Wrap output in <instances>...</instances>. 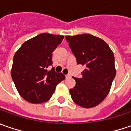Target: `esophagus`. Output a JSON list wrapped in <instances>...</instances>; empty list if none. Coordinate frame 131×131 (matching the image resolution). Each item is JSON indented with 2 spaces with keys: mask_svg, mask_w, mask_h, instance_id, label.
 Returning <instances> with one entry per match:
<instances>
[{
  "mask_svg": "<svg viewBox=\"0 0 131 131\" xmlns=\"http://www.w3.org/2000/svg\"><path fill=\"white\" fill-rule=\"evenodd\" d=\"M65 77H66V78H70L71 76H70V74H66Z\"/></svg>",
  "mask_w": 131,
  "mask_h": 131,
  "instance_id": "obj_1",
  "label": "esophagus"
}]
</instances>
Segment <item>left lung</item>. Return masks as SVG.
I'll return each instance as SVG.
<instances>
[{
  "label": "left lung",
  "mask_w": 131,
  "mask_h": 131,
  "mask_svg": "<svg viewBox=\"0 0 131 131\" xmlns=\"http://www.w3.org/2000/svg\"><path fill=\"white\" fill-rule=\"evenodd\" d=\"M66 40L77 63L85 67L81 78L73 77L76 84L70 90L72 99L84 108L96 106L110 93L116 74L114 53L104 40L92 35H67Z\"/></svg>",
  "instance_id": "8db88e82"
}]
</instances>
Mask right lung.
<instances>
[{
	"instance_id": "right-lung-1",
	"label": "right lung",
	"mask_w": 131,
	"mask_h": 131,
	"mask_svg": "<svg viewBox=\"0 0 131 131\" xmlns=\"http://www.w3.org/2000/svg\"><path fill=\"white\" fill-rule=\"evenodd\" d=\"M64 35L41 33L25 41L13 59L12 77L16 90L27 102L41 104L48 101L65 75L48 70L53 52Z\"/></svg>"
}]
</instances>
